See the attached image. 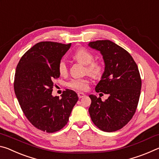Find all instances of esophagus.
Instances as JSON below:
<instances>
[{"instance_id":"esophagus-1","label":"esophagus","mask_w":159,"mask_h":159,"mask_svg":"<svg viewBox=\"0 0 159 159\" xmlns=\"http://www.w3.org/2000/svg\"><path fill=\"white\" fill-rule=\"evenodd\" d=\"M85 96V95L83 93H81V92L78 93V97H79V98H82Z\"/></svg>"}]
</instances>
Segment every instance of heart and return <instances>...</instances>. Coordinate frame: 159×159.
<instances>
[{"mask_svg": "<svg viewBox=\"0 0 159 159\" xmlns=\"http://www.w3.org/2000/svg\"><path fill=\"white\" fill-rule=\"evenodd\" d=\"M74 57L84 65H86L85 71L94 79H100L104 72V64L101 61H94L93 54L85 48L77 50L74 54ZM58 70L61 75H65L68 71L66 61L61 60L58 64ZM89 81L87 79H74L68 83V86L77 90H86L88 88Z\"/></svg>", "mask_w": 159, "mask_h": 159, "instance_id": "obj_1", "label": "heart"}]
</instances>
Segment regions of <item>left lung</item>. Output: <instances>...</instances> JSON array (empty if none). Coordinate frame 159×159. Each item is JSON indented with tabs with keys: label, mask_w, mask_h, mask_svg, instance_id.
Here are the masks:
<instances>
[{
	"label": "left lung",
	"mask_w": 159,
	"mask_h": 159,
	"mask_svg": "<svg viewBox=\"0 0 159 159\" xmlns=\"http://www.w3.org/2000/svg\"><path fill=\"white\" fill-rule=\"evenodd\" d=\"M88 46L100 52L105 65L95 91L109 95L104 102L89 95L88 111L100 130L116 131L130 121L138 107L142 86L138 67L130 53L109 40L90 42Z\"/></svg>",
	"instance_id": "left-lung-1"
}]
</instances>
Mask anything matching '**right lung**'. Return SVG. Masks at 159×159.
Listing matches in <instances>:
<instances>
[{
	"mask_svg": "<svg viewBox=\"0 0 159 159\" xmlns=\"http://www.w3.org/2000/svg\"><path fill=\"white\" fill-rule=\"evenodd\" d=\"M71 43L44 41L26 51L16 68L14 89L21 109L34 127L54 133L66 125L79 99L66 89L61 98L52 95L53 81L60 76L58 64Z\"/></svg>",
	"mask_w": 159,
	"mask_h": 159,
	"instance_id": "obj_1",
	"label": "right lung"
}]
</instances>
